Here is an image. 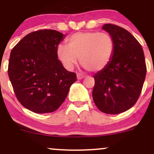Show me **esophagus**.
<instances>
[{"instance_id":"34e87169","label":"esophagus","mask_w":154,"mask_h":154,"mask_svg":"<svg viewBox=\"0 0 154 154\" xmlns=\"http://www.w3.org/2000/svg\"><path fill=\"white\" fill-rule=\"evenodd\" d=\"M85 77V76H83L82 75H80V74H77V78L78 80H79V79H82Z\"/></svg>"}]
</instances>
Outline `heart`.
I'll use <instances>...</instances> for the list:
<instances>
[{"label": "heart", "instance_id": "b5f03b06", "mask_svg": "<svg viewBox=\"0 0 154 154\" xmlns=\"http://www.w3.org/2000/svg\"><path fill=\"white\" fill-rule=\"evenodd\" d=\"M67 45L60 44L56 56L66 69L71 70L78 61L92 72L106 68L115 51L114 39L110 35L97 32H78L69 37Z\"/></svg>", "mask_w": 154, "mask_h": 154}]
</instances>
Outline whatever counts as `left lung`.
I'll return each instance as SVG.
<instances>
[{"instance_id": "left-lung-1", "label": "left lung", "mask_w": 154, "mask_h": 154, "mask_svg": "<svg viewBox=\"0 0 154 154\" xmlns=\"http://www.w3.org/2000/svg\"><path fill=\"white\" fill-rule=\"evenodd\" d=\"M102 29L114 39V54L110 63L93 76V98L98 109L117 114L135 105L146 78L143 50L135 37L119 26L106 24Z\"/></svg>"}]
</instances>
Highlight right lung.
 Instances as JSON below:
<instances>
[{
  "label": "right lung",
  "instance_id": "obj_1",
  "mask_svg": "<svg viewBox=\"0 0 154 154\" xmlns=\"http://www.w3.org/2000/svg\"><path fill=\"white\" fill-rule=\"evenodd\" d=\"M66 35L43 29L24 37L12 49L8 77L17 99L26 109L43 114L56 111L77 81L56 56V48Z\"/></svg>",
  "mask_w": 154,
  "mask_h": 154
}]
</instances>
